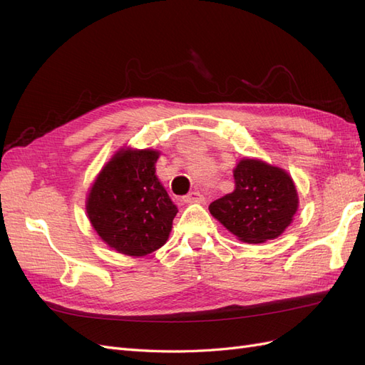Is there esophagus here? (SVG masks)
<instances>
[{"label":"esophagus","mask_w":365,"mask_h":365,"mask_svg":"<svg viewBox=\"0 0 365 365\" xmlns=\"http://www.w3.org/2000/svg\"><path fill=\"white\" fill-rule=\"evenodd\" d=\"M182 201L187 204H195V202H202L204 196L200 192H190L189 195H185L182 197Z\"/></svg>","instance_id":"esophagus-1"}]
</instances>
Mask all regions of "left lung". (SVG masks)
<instances>
[{
    "label": "left lung",
    "instance_id": "obj_1",
    "mask_svg": "<svg viewBox=\"0 0 365 365\" xmlns=\"http://www.w3.org/2000/svg\"><path fill=\"white\" fill-rule=\"evenodd\" d=\"M233 193L210 204L208 210L228 231L248 244L279 237L298 208L291 176L260 160L245 158L235 169Z\"/></svg>",
    "mask_w": 365,
    "mask_h": 365
}]
</instances>
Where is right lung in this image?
I'll use <instances>...</instances> for the list:
<instances>
[{
	"instance_id": "add662e5",
	"label": "right lung",
	"mask_w": 365,
	"mask_h": 365,
	"mask_svg": "<svg viewBox=\"0 0 365 365\" xmlns=\"http://www.w3.org/2000/svg\"><path fill=\"white\" fill-rule=\"evenodd\" d=\"M157 150H120L88 195L86 213L106 244L146 256L165 244L178 208L155 175Z\"/></svg>"
}]
</instances>
